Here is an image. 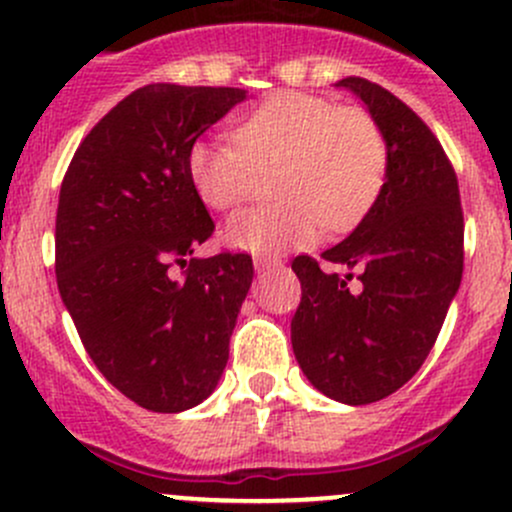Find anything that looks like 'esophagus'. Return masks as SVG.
<instances>
[{
    "label": "esophagus",
    "instance_id": "obj_1",
    "mask_svg": "<svg viewBox=\"0 0 512 512\" xmlns=\"http://www.w3.org/2000/svg\"><path fill=\"white\" fill-rule=\"evenodd\" d=\"M279 267H282V260H274V257H257L255 260L257 274H267L272 270H279Z\"/></svg>",
    "mask_w": 512,
    "mask_h": 512
}]
</instances>
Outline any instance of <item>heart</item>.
<instances>
[{"instance_id":"heart-1","label":"heart","mask_w":512,"mask_h":512,"mask_svg":"<svg viewBox=\"0 0 512 512\" xmlns=\"http://www.w3.org/2000/svg\"><path fill=\"white\" fill-rule=\"evenodd\" d=\"M235 142L201 139L188 149L186 174L213 211L247 201L274 176L272 206L230 215L223 242L252 255L311 245L324 228L346 233L378 201L387 179V139L363 107L282 90L247 112Z\"/></svg>"}]
</instances>
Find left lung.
Returning a JSON list of instances; mask_svg holds the SVG:
<instances>
[{
    "label": "left lung",
    "mask_w": 512,
    "mask_h": 512,
    "mask_svg": "<svg viewBox=\"0 0 512 512\" xmlns=\"http://www.w3.org/2000/svg\"><path fill=\"white\" fill-rule=\"evenodd\" d=\"M346 88L387 139V179L378 201L346 240L319 262H292L301 304L292 348L306 380L343 405H370L400 390L437 341L464 272L459 181L432 129L365 78Z\"/></svg>",
    "instance_id": "8db88e82"
}]
</instances>
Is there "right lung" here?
<instances>
[{"label": "right lung", "mask_w": 512, "mask_h": 512, "mask_svg": "<svg viewBox=\"0 0 512 512\" xmlns=\"http://www.w3.org/2000/svg\"><path fill=\"white\" fill-rule=\"evenodd\" d=\"M242 100L240 88L144 85L90 129L63 179L58 292L95 368L144 410L201 405L228 363L255 270L250 255L193 257L215 225L186 157Z\"/></svg>", "instance_id": "obj_1"}]
</instances>
